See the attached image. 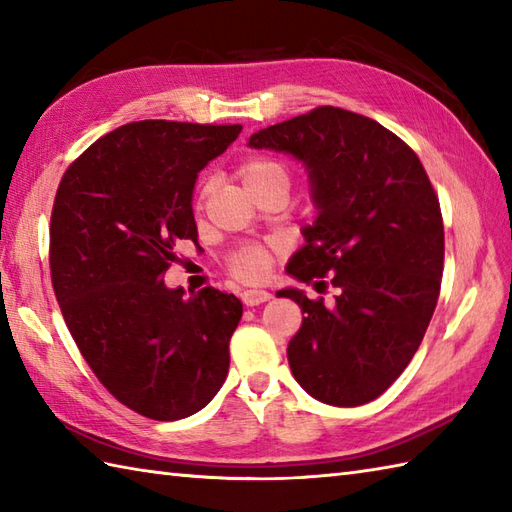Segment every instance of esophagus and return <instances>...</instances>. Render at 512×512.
Returning a JSON list of instances; mask_svg holds the SVG:
<instances>
[{"mask_svg":"<svg viewBox=\"0 0 512 512\" xmlns=\"http://www.w3.org/2000/svg\"><path fill=\"white\" fill-rule=\"evenodd\" d=\"M270 299V292L266 290H244L242 292V301L246 306H259V303H264Z\"/></svg>","mask_w":512,"mask_h":512,"instance_id":"34e87169","label":"esophagus"}]
</instances>
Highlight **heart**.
Instances as JSON below:
<instances>
[{"mask_svg": "<svg viewBox=\"0 0 512 512\" xmlns=\"http://www.w3.org/2000/svg\"><path fill=\"white\" fill-rule=\"evenodd\" d=\"M237 173L250 195L268 187V184L273 182H288L286 167L268 156H255L246 160ZM204 193H206V187L202 195ZM268 266H270V253L264 246H257V244H246L228 255V270L242 281L262 279L268 273Z\"/></svg>", "mask_w": 512, "mask_h": 512, "instance_id": "1", "label": "heart"}]
</instances>
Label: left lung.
Masks as SVG:
<instances>
[{
    "mask_svg": "<svg viewBox=\"0 0 512 512\" xmlns=\"http://www.w3.org/2000/svg\"><path fill=\"white\" fill-rule=\"evenodd\" d=\"M248 145L306 162L319 215L288 273L306 284L330 277L339 288L332 308L301 290L277 292L303 314L288 343L292 376L325 405H365L405 372L436 310L444 268L438 195L405 140L341 107L259 129Z\"/></svg>",
    "mask_w": 512,
    "mask_h": 512,
    "instance_id": "obj_1",
    "label": "left lung"
}]
</instances>
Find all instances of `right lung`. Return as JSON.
<instances>
[{"mask_svg":"<svg viewBox=\"0 0 512 512\" xmlns=\"http://www.w3.org/2000/svg\"><path fill=\"white\" fill-rule=\"evenodd\" d=\"M242 125L138 121L65 169L50 217V275L85 363L125 407L180 420L209 405L242 319L235 295L165 286L178 242L198 244L193 184Z\"/></svg>","mask_w":512,"mask_h":512,"instance_id":"1","label":"right lung"}]
</instances>
